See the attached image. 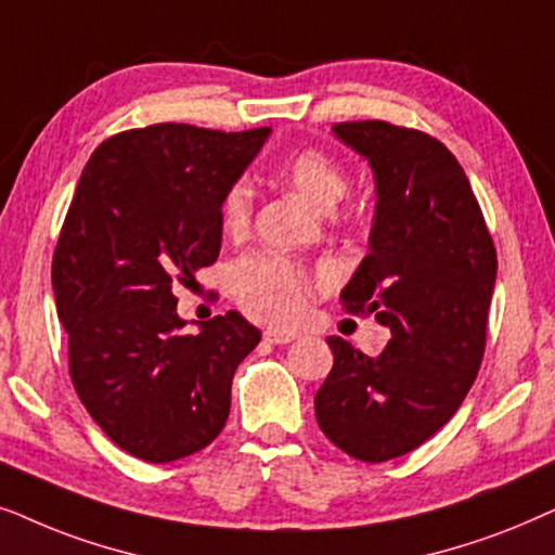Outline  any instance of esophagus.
Masks as SVG:
<instances>
[{
    "label": "esophagus",
    "mask_w": 555,
    "mask_h": 555,
    "mask_svg": "<svg viewBox=\"0 0 555 555\" xmlns=\"http://www.w3.org/2000/svg\"><path fill=\"white\" fill-rule=\"evenodd\" d=\"M263 339L271 345H286L292 339H297V332H276V330H266Z\"/></svg>",
    "instance_id": "obj_1"
}]
</instances>
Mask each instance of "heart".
<instances>
[{
  "label": "heart",
  "mask_w": 555,
  "mask_h": 555,
  "mask_svg": "<svg viewBox=\"0 0 555 555\" xmlns=\"http://www.w3.org/2000/svg\"><path fill=\"white\" fill-rule=\"evenodd\" d=\"M279 177L312 203L314 208H332L347 188L337 162L320 150H299L279 162ZM254 190L246 180L228 188L220 218L228 231L238 233L250 223ZM235 297L241 307L256 320L276 324H294L305 314L309 299L307 271L282 256H250L233 269Z\"/></svg>",
  "instance_id": "b5f03b06"
}]
</instances>
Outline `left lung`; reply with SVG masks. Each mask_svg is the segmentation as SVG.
Listing matches in <instances>:
<instances>
[{
    "instance_id": "1",
    "label": "left lung",
    "mask_w": 555,
    "mask_h": 555,
    "mask_svg": "<svg viewBox=\"0 0 555 555\" xmlns=\"http://www.w3.org/2000/svg\"><path fill=\"white\" fill-rule=\"evenodd\" d=\"M367 159L375 216L367 256L339 294L390 339L367 358L327 337L335 365L314 396L317 424L360 462L413 452L460 409L485 354L498 254L467 175L439 139L388 121L332 127Z\"/></svg>"
}]
</instances>
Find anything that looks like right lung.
Here are the masks:
<instances>
[{"label": "right lung", "instance_id": "add662e5", "mask_svg": "<svg viewBox=\"0 0 555 555\" xmlns=\"http://www.w3.org/2000/svg\"><path fill=\"white\" fill-rule=\"evenodd\" d=\"M271 129L154 124L91 154L53 256L76 393L106 437L165 464L223 431L235 367L261 339L238 312L184 335L177 284L216 263L220 205Z\"/></svg>", "mask_w": 555, "mask_h": 555}]
</instances>
